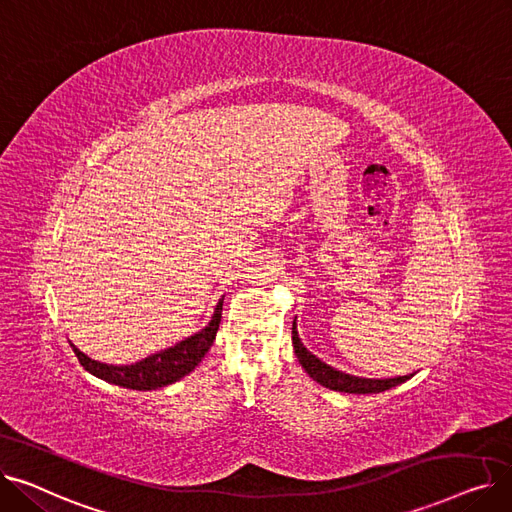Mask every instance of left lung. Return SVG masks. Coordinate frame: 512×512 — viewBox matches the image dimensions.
Segmentation results:
<instances>
[{
	"mask_svg": "<svg viewBox=\"0 0 512 512\" xmlns=\"http://www.w3.org/2000/svg\"><path fill=\"white\" fill-rule=\"evenodd\" d=\"M292 346H294V355H297L299 363L303 365V369L311 375V378L326 386L330 390L336 392H348V394H378L384 390H390L402 382H407L411 375H398V378H390V380H369V378H357V375H348L344 371H338L334 367H330L328 363H324L321 359H317L315 355H311L307 348L303 346L299 332H297V319L292 321Z\"/></svg>",
	"mask_w": 512,
	"mask_h": 512,
	"instance_id": "1",
	"label": "left lung"
}]
</instances>
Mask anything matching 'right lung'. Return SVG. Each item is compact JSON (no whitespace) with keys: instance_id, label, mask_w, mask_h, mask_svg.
Here are the masks:
<instances>
[{"instance_id":"add662e5","label":"right lung","mask_w":512,"mask_h":512,"mask_svg":"<svg viewBox=\"0 0 512 512\" xmlns=\"http://www.w3.org/2000/svg\"><path fill=\"white\" fill-rule=\"evenodd\" d=\"M222 303H224V297L220 299L218 307H215L211 321L201 332L184 338L176 346L166 348V351L155 353L132 365L99 363L87 357L85 353H80L72 342L70 346L74 355L78 357L80 365H83L89 373L97 375L99 380H105L122 388H130V390H157L178 382L201 363V359L205 357V353L209 351L215 340V334H218L220 321H222Z\"/></svg>"}]
</instances>
